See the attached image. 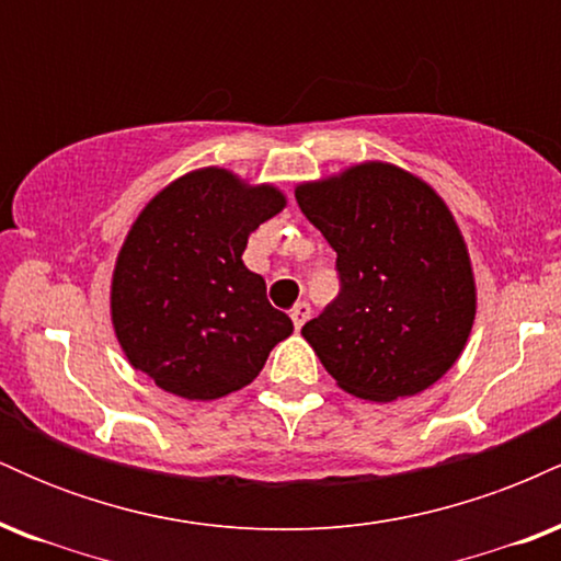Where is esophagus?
Masks as SVG:
<instances>
[{"mask_svg":"<svg viewBox=\"0 0 561 561\" xmlns=\"http://www.w3.org/2000/svg\"><path fill=\"white\" fill-rule=\"evenodd\" d=\"M289 319H293V324H295V330H300L302 324H306L308 319H311V306H308L306 300H300V302H295L293 306V311H289Z\"/></svg>","mask_w":561,"mask_h":561,"instance_id":"1","label":"esophagus"}]
</instances>
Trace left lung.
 I'll return each instance as SVG.
<instances>
[{
  "label": "left lung",
  "mask_w": 561,
  "mask_h": 561,
  "mask_svg": "<svg viewBox=\"0 0 561 561\" xmlns=\"http://www.w3.org/2000/svg\"><path fill=\"white\" fill-rule=\"evenodd\" d=\"M337 253L340 295L300 334L345 392L388 403L435 385L474 324V274L443 197L398 165L358 163L298 184Z\"/></svg>",
  "instance_id": "left-lung-1"
}]
</instances>
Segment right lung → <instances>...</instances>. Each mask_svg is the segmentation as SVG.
<instances>
[{
	"mask_svg": "<svg viewBox=\"0 0 561 561\" xmlns=\"http://www.w3.org/2000/svg\"><path fill=\"white\" fill-rule=\"evenodd\" d=\"M285 205L274 184L208 165L160 190L131 224L115 261L111 319L128 364L160 390L186 401L229 396L293 334L263 276L242 263L250 231Z\"/></svg>",
	"mask_w": 561,
	"mask_h": 561,
	"instance_id": "add662e5",
	"label": "right lung"
}]
</instances>
